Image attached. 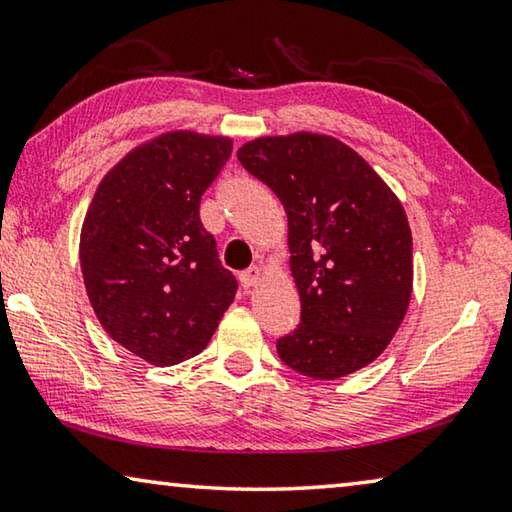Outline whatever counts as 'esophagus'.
Instances as JSON below:
<instances>
[{
  "label": "esophagus",
  "mask_w": 512,
  "mask_h": 512,
  "mask_svg": "<svg viewBox=\"0 0 512 512\" xmlns=\"http://www.w3.org/2000/svg\"><path fill=\"white\" fill-rule=\"evenodd\" d=\"M259 280H262V271H259L257 266H250L248 271H244V273L239 275V282H241V287H244L246 291H248V289H253V287H257Z\"/></svg>",
  "instance_id": "obj_1"
}]
</instances>
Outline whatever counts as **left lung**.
Segmentation results:
<instances>
[{
    "label": "left lung",
    "instance_id": "obj_1",
    "mask_svg": "<svg viewBox=\"0 0 512 512\" xmlns=\"http://www.w3.org/2000/svg\"><path fill=\"white\" fill-rule=\"evenodd\" d=\"M280 198L300 325L277 354L300 375L339 379L375 361L400 329L413 289V241L400 198L329 135L257 137L237 151Z\"/></svg>",
    "mask_w": 512,
    "mask_h": 512
}]
</instances>
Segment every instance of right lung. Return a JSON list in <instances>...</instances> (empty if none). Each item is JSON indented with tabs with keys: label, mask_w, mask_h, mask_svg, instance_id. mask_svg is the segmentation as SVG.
<instances>
[{
	"label": "right lung",
	"mask_w": 512,
	"mask_h": 512,
	"mask_svg": "<svg viewBox=\"0 0 512 512\" xmlns=\"http://www.w3.org/2000/svg\"><path fill=\"white\" fill-rule=\"evenodd\" d=\"M230 153V137H153L103 176L85 214L79 255L94 314L112 341L153 366L203 352L235 300V275L198 216Z\"/></svg>",
	"instance_id": "right-lung-1"
}]
</instances>
